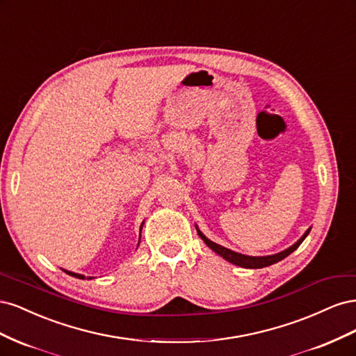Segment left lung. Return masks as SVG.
I'll use <instances>...</instances> for the list:
<instances>
[{
	"label": "left lung",
	"mask_w": 356,
	"mask_h": 356,
	"mask_svg": "<svg viewBox=\"0 0 356 356\" xmlns=\"http://www.w3.org/2000/svg\"><path fill=\"white\" fill-rule=\"evenodd\" d=\"M309 232H310V229L301 236V238L293 245V246H289L288 250H285V251H282V252H277V254H275V255H267V257H250V255H243V254H238V252H234V251H232V250H227V248H224V246H221V245H218V243H215V242H212V241H209L207 236H204L202 232H199V229H197V233H199V236H200V239L207 243L212 251H215L217 252L218 255H221L222 258H225V260L227 261H230V263H233V264H236V266H241V267H245V268H263V267H267V266H272V264H275V263H277V261H281V260H284L285 257H288L291 252H294L297 248L301 245V242H303L305 239H306V236L309 234Z\"/></svg>",
	"instance_id": "obj_1"
}]
</instances>
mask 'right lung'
I'll return each mask as SVG.
<instances>
[{"label":"right lung","mask_w":356,"mask_h":356,"mask_svg":"<svg viewBox=\"0 0 356 356\" xmlns=\"http://www.w3.org/2000/svg\"><path fill=\"white\" fill-rule=\"evenodd\" d=\"M141 229H143V225H141ZM65 273H68V275H71V276H74V277H79V279H84V276L83 275H79V273H74V272H68V270H63ZM92 279V277H90Z\"/></svg>","instance_id":"obj_1"}]
</instances>
